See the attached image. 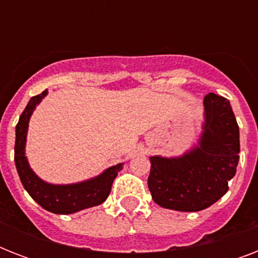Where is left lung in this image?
Returning <instances> with one entry per match:
<instances>
[{"mask_svg": "<svg viewBox=\"0 0 258 258\" xmlns=\"http://www.w3.org/2000/svg\"><path fill=\"white\" fill-rule=\"evenodd\" d=\"M198 145L175 158L151 157L149 188L159 206L200 212L228 191L240 161V130L228 99L209 93Z\"/></svg>", "mask_w": 258, "mask_h": 258, "instance_id": "obj_1", "label": "left lung"}]
</instances>
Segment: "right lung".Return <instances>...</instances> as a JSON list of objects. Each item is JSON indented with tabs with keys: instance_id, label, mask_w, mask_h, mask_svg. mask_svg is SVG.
<instances>
[{
	"instance_id": "1",
	"label": "right lung",
	"mask_w": 258,
	"mask_h": 258,
	"mask_svg": "<svg viewBox=\"0 0 258 258\" xmlns=\"http://www.w3.org/2000/svg\"><path fill=\"white\" fill-rule=\"evenodd\" d=\"M46 93L48 89L30 99L16 125L14 162L22 186L41 208L54 214H72L80 212L83 209L103 204L111 192V187L113 179L116 178L117 171L123 169V163L108 167L100 175L95 176L92 179L72 184L48 183L40 179L33 170L30 169L25 157L28 125L36 105L46 96Z\"/></svg>"
}]
</instances>
